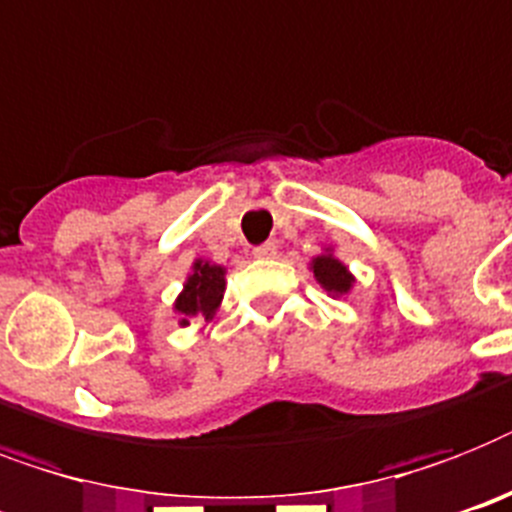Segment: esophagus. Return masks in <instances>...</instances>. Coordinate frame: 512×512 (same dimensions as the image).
Here are the masks:
<instances>
[{"label": "esophagus", "instance_id": "34e87169", "mask_svg": "<svg viewBox=\"0 0 512 512\" xmlns=\"http://www.w3.org/2000/svg\"><path fill=\"white\" fill-rule=\"evenodd\" d=\"M253 256L256 259H274L277 256V243H261V246L253 248Z\"/></svg>", "mask_w": 512, "mask_h": 512}]
</instances>
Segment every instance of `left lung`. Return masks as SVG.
<instances>
[{
  "instance_id": "8db88e82",
  "label": "left lung",
  "mask_w": 512,
  "mask_h": 512,
  "mask_svg": "<svg viewBox=\"0 0 512 512\" xmlns=\"http://www.w3.org/2000/svg\"><path fill=\"white\" fill-rule=\"evenodd\" d=\"M311 269H314V277L319 280V285L327 290V293L345 295L353 287V274L348 272V266L340 264V261L332 256V253H322L311 261Z\"/></svg>"
}]
</instances>
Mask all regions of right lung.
<instances>
[{
    "label": "right lung",
    "mask_w": 512,
    "mask_h": 512,
    "mask_svg": "<svg viewBox=\"0 0 512 512\" xmlns=\"http://www.w3.org/2000/svg\"><path fill=\"white\" fill-rule=\"evenodd\" d=\"M225 295V269L209 261H196L193 274L185 282L183 293L177 295L175 311L180 314V324H190L193 316L211 319Z\"/></svg>",
    "instance_id": "add662e5"
}]
</instances>
